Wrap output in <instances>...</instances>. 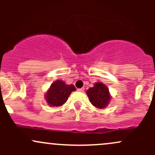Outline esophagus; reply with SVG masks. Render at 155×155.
Segmentation results:
<instances>
[{"label":"esophagus","instance_id":"34e87169","mask_svg":"<svg viewBox=\"0 0 155 155\" xmlns=\"http://www.w3.org/2000/svg\"><path fill=\"white\" fill-rule=\"evenodd\" d=\"M78 91H81V92H83L84 91V88H78Z\"/></svg>","mask_w":155,"mask_h":155}]
</instances>
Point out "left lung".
I'll return each mask as SVG.
<instances>
[{
  "mask_svg": "<svg viewBox=\"0 0 155 155\" xmlns=\"http://www.w3.org/2000/svg\"><path fill=\"white\" fill-rule=\"evenodd\" d=\"M86 94L92 105L99 109L105 108L111 100L108 88L102 82L95 83L87 90Z\"/></svg>",
  "mask_w": 155,
  "mask_h": 155,
  "instance_id": "left-lung-1",
  "label": "left lung"
}]
</instances>
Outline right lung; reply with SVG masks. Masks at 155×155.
<instances>
[{"label": "right lung", "instance_id": "right-lung-1", "mask_svg": "<svg viewBox=\"0 0 155 155\" xmlns=\"http://www.w3.org/2000/svg\"><path fill=\"white\" fill-rule=\"evenodd\" d=\"M76 90L73 84L67 85L61 80H57L50 85L45 94V100L51 107L63 105L72 91Z\"/></svg>", "mask_w": 155, "mask_h": 155}]
</instances>
